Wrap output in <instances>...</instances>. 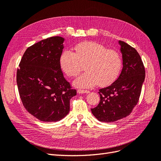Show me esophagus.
Returning <instances> with one entry per match:
<instances>
[{"label":"esophagus","mask_w":161,"mask_h":161,"mask_svg":"<svg viewBox=\"0 0 161 161\" xmlns=\"http://www.w3.org/2000/svg\"><path fill=\"white\" fill-rule=\"evenodd\" d=\"M77 93H78V94H88V93H90V92H89L88 90H77Z\"/></svg>","instance_id":"obj_1"}]
</instances>
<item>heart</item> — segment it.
Masks as SVG:
<instances>
[{"mask_svg": "<svg viewBox=\"0 0 161 161\" xmlns=\"http://www.w3.org/2000/svg\"><path fill=\"white\" fill-rule=\"evenodd\" d=\"M74 49L75 53L64 50L60 64L63 72L69 77L77 76L85 66L86 72L73 82L77 88H90L97 84L105 86L116 80L121 68V58L115 50L94 42L78 44Z\"/></svg>", "mask_w": 161, "mask_h": 161, "instance_id": "b5f03b06", "label": "heart"}]
</instances>
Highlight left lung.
Masks as SVG:
<instances>
[{"instance_id":"1","label":"left lung","mask_w":161,"mask_h":161,"mask_svg":"<svg viewBox=\"0 0 161 161\" xmlns=\"http://www.w3.org/2000/svg\"><path fill=\"white\" fill-rule=\"evenodd\" d=\"M123 69L116 81L107 88L100 89V103L91 108L100 121L114 122L129 115L138 103L145 79L143 62L137 50L119 40Z\"/></svg>"}]
</instances>
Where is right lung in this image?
I'll use <instances>...</instances> for the list:
<instances>
[{
	"mask_svg": "<svg viewBox=\"0 0 161 161\" xmlns=\"http://www.w3.org/2000/svg\"><path fill=\"white\" fill-rule=\"evenodd\" d=\"M65 39L54 36L25 50L17 71V84L25 108L44 122L61 120L69 112L72 89L61 71L60 57Z\"/></svg>",
	"mask_w": 161,
	"mask_h": 161,
	"instance_id": "obj_1",
	"label": "right lung"
}]
</instances>
